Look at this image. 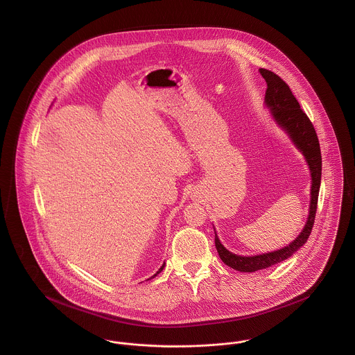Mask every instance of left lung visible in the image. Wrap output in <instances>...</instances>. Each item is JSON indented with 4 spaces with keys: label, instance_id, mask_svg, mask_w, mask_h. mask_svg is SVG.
Listing matches in <instances>:
<instances>
[{
    "label": "left lung",
    "instance_id": "obj_1",
    "mask_svg": "<svg viewBox=\"0 0 355 355\" xmlns=\"http://www.w3.org/2000/svg\"><path fill=\"white\" fill-rule=\"evenodd\" d=\"M261 76L267 81L266 91V103L272 110L277 123L286 129V132L291 136L295 146L302 151L312 173V200H311V211L308 222L302 230V233L297 236L288 246L259 256L242 257L233 254L220 243L219 238L215 234V246L219 253L222 261L230 268L241 271V272H254L257 270L268 268L274 264H277L286 259H288L295 250H298L311 236V232L315 225L317 201H318V191L321 182V151L320 143L317 139L315 126L311 122L305 112L300 107L298 101L293 95L290 87L284 80L280 79L276 73L261 68Z\"/></svg>",
    "mask_w": 355,
    "mask_h": 355
}]
</instances>
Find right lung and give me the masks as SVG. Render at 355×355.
<instances>
[{
  "mask_svg": "<svg viewBox=\"0 0 355 355\" xmlns=\"http://www.w3.org/2000/svg\"><path fill=\"white\" fill-rule=\"evenodd\" d=\"M163 267H164V264H163V266H162V267H160V268H159V271H158V272H157V274H159V272H160V271H162V270H163ZM157 274H155V275H154V276H157ZM154 276H151V277H154ZM148 280H150V279H148Z\"/></svg>",
  "mask_w": 355,
  "mask_h": 355,
  "instance_id": "obj_1",
  "label": "right lung"
}]
</instances>
